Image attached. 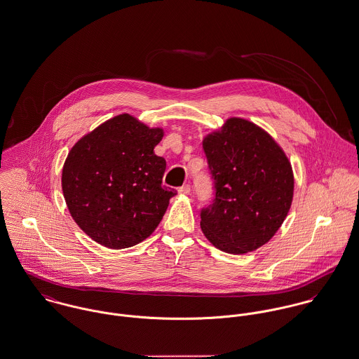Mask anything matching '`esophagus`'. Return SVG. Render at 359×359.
Wrapping results in <instances>:
<instances>
[{
  "instance_id": "obj_1",
  "label": "esophagus",
  "mask_w": 359,
  "mask_h": 359,
  "mask_svg": "<svg viewBox=\"0 0 359 359\" xmlns=\"http://www.w3.org/2000/svg\"><path fill=\"white\" fill-rule=\"evenodd\" d=\"M178 192H180L181 195H189V194H191V185H189V184L182 185V187L178 189Z\"/></svg>"
}]
</instances>
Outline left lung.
Wrapping results in <instances>:
<instances>
[{
	"instance_id": "1",
	"label": "left lung",
	"mask_w": 359,
	"mask_h": 359,
	"mask_svg": "<svg viewBox=\"0 0 359 359\" xmlns=\"http://www.w3.org/2000/svg\"><path fill=\"white\" fill-rule=\"evenodd\" d=\"M215 187L200 228L218 250H258L281 228L292 204L294 171L284 149L261 126L229 118L203 138Z\"/></svg>"
}]
</instances>
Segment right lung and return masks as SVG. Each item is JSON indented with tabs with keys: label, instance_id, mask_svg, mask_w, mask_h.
<instances>
[{
	"label": "right lung",
	"instance_id": "obj_1",
	"mask_svg": "<svg viewBox=\"0 0 359 359\" xmlns=\"http://www.w3.org/2000/svg\"><path fill=\"white\" fill-rule=\"evenodd\" d=\"M162 128L116 115L79 138L67 155L62 189L72 219L112 250L148 238L177 195L162 185L165 161L155 155Z\"/></svg>",
	"mask_w": 359,
	"mask_h": 359
}]
</instances>
